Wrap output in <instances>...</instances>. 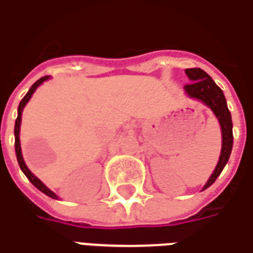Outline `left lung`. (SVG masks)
<instances>
[{"label": "left lung", "mask_w": 253, "mask_h": 253, "mask_svg": "<svg viewBox=\"0 0 253 253\" xmlns=\"http://www.w3.org/2000/svg\"><path fill=\"white\" fill-rule=\"evenodd\" d=\"M185 75L190 79V84H185V94L190 98L199 99L201 102L208 105L214 116L217 118L221 128V152L219 162L216 165V169L213 170L212 176L209 177L208 183L204 185L202 190H206L208 187L216 181V178L220 176L221 170L224 169L226 163L233 149V122H231V113L228 111L227 102L221 88L212 80L206 72L202 69L192 68L185 69Z\"/></svg>", "instance_id": "obj_1"}]
</instances>
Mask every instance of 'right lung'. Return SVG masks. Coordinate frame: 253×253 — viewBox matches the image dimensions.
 I'll list each match as a JSON object with an SVG mask.
<instances>
[{
  "label": "right lung",
  "mask_w": 253,
  "mask_h": 253,
  "mask_svg": "<svg viewBox=\"0 0 253 253\" xmlns=\"http://www.w3.org/2000/svg\"><path fill=\"white\" fill-rule=\"evenodd\" d=\"M49 77L48 76H44L41 77V79H39L36 83L33 84L32 87H30V90L27 91V94H26L25 97H23V99L20 101V104H19L18 106V118H16V122H15V151H16V158H18V163L19 166H20V169H22V171L25 173L26 177L30 180V183H32L36 188H39L41 192H44L45 195H48V197H51V198L54 199H58V197H56V194L55 192H52L49 188H48L47 185H44V183L41 181V180H39L37 177L33 174L30 170L27 169V166H26L25 161H23V156H22V149H20V140H19V131H20V122H22V112H23V108L26 106V104L29 102V99L32 98L33 92L37 90V87L40 85L41 83H44L45 80H48Z\"/></svg>",
  "instance_id": "1"
}]
</instances>
